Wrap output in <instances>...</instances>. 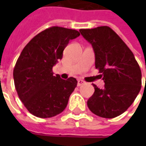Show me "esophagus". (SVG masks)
Masks as SVG:
<instances>
[{
  "label": "esophagus",
  "instance_id": "1",
  "mask_svg": "<svg viewBox=\"0 0 146 146\" xmlns=\"http://www.w3.org/2000/svg\"><path fill=\"white\" fill-rule=\"evenodd\" d=\"M84 83H85V82L84 81V80H78L77 85H78V86H81L83 84H84Z\"/></svg>",
  "mask_w": 146,
  "mask_h": 146
}]
</instances>
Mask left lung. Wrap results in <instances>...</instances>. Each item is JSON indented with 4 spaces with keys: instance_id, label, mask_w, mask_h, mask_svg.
Returning <instances> with one entry per match:
<instances>
[{
    "instance_id": "obj_1",
    "label": "left lung",
    "mask_w": 146,
    "mask_h": 146,
    "mask_svg": "<svg viewBox=\"0 0 146 146\" xmlns=\"http://www.w3.org/2000/svg\"><path fill=\"white\" fill-rule=\"evenodd\" d=\"M93 46L95 67L102 73L104 88L93 84L94 93L87 105L93 114L112 119L125 112L141 88V71L130 48L107 26L80 29ZM146 83V78H145Z\"/></svg>"
}]
</instances>
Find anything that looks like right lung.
Returning a JSON list of instances; mask_svg holds the SVG:
<instances>
[{
    "label": "right lung",
    "instance_id": "right-lung-1",
    "mask_svg": "<svg viewBox=\"0 0 146 146\" xmlns=\"http://www.w3.org/2000/svg\"><path fill=\"white\" fill-rule=\"evenodd\" d=\"M80 35L76 30L51 27L33 37L23 49L14 66V85L20 100L33 115L51 118L66 107L77 80L54 76L52 70L62 58L69 41Z\"/></svg>",
    "mask_w": 146,
    "mask_h": 146
}]
</instances>
